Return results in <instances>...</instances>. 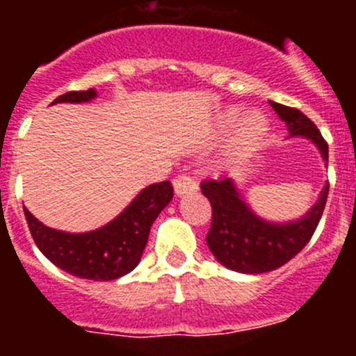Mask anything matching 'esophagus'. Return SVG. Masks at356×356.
Returning a JSON list of instances; mask_svg holds the SVG:
<instances>
[{"mask_svg": "<svg viewBox=\"0 0 356 356\" xmlns=\"http://www.w3.org/2000/svg\"><path fill=\"white\" fill-rule=\"evenodd\" d=\"M172 185H175L176 196H184V194L194 193V191L197 188L196 181H194L193 178H191V176H187V175L176 176L175 180H172Z\"/></svg>", "mask_w": 356, "mask_h": 356, "instance_id": "34e87169", "label": "esophagus"}]
</instances>
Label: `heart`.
<instances>
[{
    "mask_svg": "<svg viewBox=\"0 0 356 356\" xmlns=\"http://www.w3.org/2000/svg\"><path fill=\"white\" fill-rule=\"evenodd\" d=\"M238 119H241V110L228 108L219 118V127L225 128V130L232 128ZM267 130H269V127H267V121L262 114H259V112L248 114L246 118L242 119L241 128H238L237 143L242 144V146H253V144L260 143L266 137Z\"/></svg>",
    "mask_w": 356,
    "mask_h": 356,
    "instance_id": "1",
    "label": "heart"
}]
</instances>
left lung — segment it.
Here are the masks:
<instances>
[{
    "instance_id": "1",
    "label": "left lung",
    "mask_w": 356,
    "mask_h": 356,
    "mask_svg": "<svg viewBox=\"0 0 356 356\" xmlns=\"http://www.w3.org/2000/svg\"><path fill=\"white\" fill-rule=\"evenodd\" d=\"M280 119L287 124L289 137L312 140L328 162V144L321 131L303 112L271 102ZM330 184L323 187L316 205L301 219L271 222L259 217L242 200L237 185L225 176L201 184V193L212 205V225L207 235L210 251L225 267L246 275L275 271L300 253L312 238L328 197Z\"/></svg>"
}]
</instances>
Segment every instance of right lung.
<instances>
[{"mask_svg": "<svg viewBox=\"0 0 356 356\" xmlns=\"http://www.w3.org/2000/svg\"><path fill=\"white\" fill-rule=\"evenodd\" d=\"M97 96L94 89L72 90L55 103H87ZM172 200V185L160 181L143 188L115 219L102 228L69 234L42 225L24 209L28 228L37 248L62 271L94 282H108L134 271L147 244L149 229L159 213Z\"/></svg>", "mask_w": 356, "mask_h": 356, "instance_id": "right-lung-1", "label": "right lung"}]
</instances>
